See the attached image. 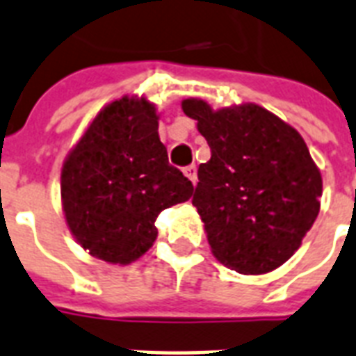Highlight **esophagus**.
I'll use <instances>...</instances> for the list:
<instances>
[{
  "label": "esophagus",
  "instance_id": "34e87169",
  "mask_svg": "<svg viewBox=\"0 0 356 356\" xmlns=\"http://www.w3.org/2000/svg\"><path fill=\"white\" fill-rule=\"evenodd\" d=\"M183 172H184V175H186V177L190 179V181H192L193 184L197 183V168H195L193 164H192V166H186V168H184Z\"/></svg>",
  "mask_w": 356,
  "mask_h": 356
}]
</instances>
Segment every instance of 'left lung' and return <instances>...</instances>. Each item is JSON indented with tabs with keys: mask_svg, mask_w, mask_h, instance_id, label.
Masks as SVG:
<instances>
[{
	"mask_svg": "<svg viewBox=\"0 0 356 356\" xmlns=\"http://www.w3.org/2000/svg\"><path fill=\"white\" fill-rule=\"evenodd\" d=\"M212 157L192 203L212 254L241 274H267L302 245L320 212L322 175L293 126L258 104L212 109L183 100Z\"/></svg>",
	"mask_w": 356,
	"mask_h": 356,
	"instance_id": "obj_1",
	"label": "left lung"
}]
</instances>
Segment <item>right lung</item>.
Masks as SVG:
<instances>
[{"instance_id": "add662e5", "label": "right lung", "mask_w": 356, "mask_h": 356, "mask_svg": "<svg viewBox=\"0 0 356 356\" xmlns=\"http://www.w3.org/2000/svg\"><path fill=\"white\" fill-rule=\"evenodd\" d=\"M192 193L183 172L170 166L157 109L135 95L104 106L62 166L69 230L83 250L113 265L148 252L159 213Z\"/></svg>"}]
</instances>
